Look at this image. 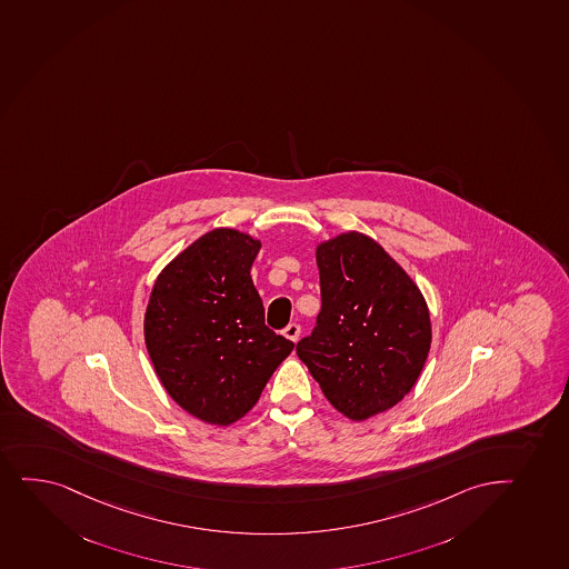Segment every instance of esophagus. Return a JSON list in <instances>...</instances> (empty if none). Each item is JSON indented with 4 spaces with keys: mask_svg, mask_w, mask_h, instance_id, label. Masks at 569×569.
<instances>
[{
    "mask_svg": "<svg viewBox=\"0 0 569 569\" xmlns=\"http://www.w3.org/2000/svg\"><path fill=\"white\" fill-rule=\"evenodd\" d=\"M283 337L291 340V342H297L300 337V327L297 326V323H289V326L283 329Z\"/></svg>",
    "mask_w": 569,
    "mask_h": 569,
    "instance_id": "1",
    "label": "esophagus"
}]
</instances>
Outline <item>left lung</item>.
<instances>
[{"instance_id":"1","label":"left lung","mask_w":569,"mask_h":569,"mask_svg":"<svg viewBox=\"0 0 569 569\" xmlns=\"http://www.w3.org/2000/svg\"><path fill=\"white\" fill-rule=\"evenodd\" d=\"M316 262L321 312L297 356L340 415L369 420L420 377L431 348L428 302L401 264L358 230L318 243Z\"/></svg>"}]
</instances>
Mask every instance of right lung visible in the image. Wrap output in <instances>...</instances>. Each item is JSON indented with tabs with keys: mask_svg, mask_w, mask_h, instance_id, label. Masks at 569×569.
Segmentation results:
<instances>
[{
	"mask_svg": "<svg viewBox=\"0 0 569 569\" xmlns=\"http://www.w3.org/2000/svg\"><path fill=\"white\" fill-rule=\"evenodd\" d=\"M261 240L210 230L173 257L149 295L143 337L168 396L198 420L227 428L256 407L291 340L264 326L251 280Z\"/></svg>",
	"mask_w": 569,
	"mask_h": 569,
	"instance_id": "1",
	"label": "right lung"
}]
</instances>
